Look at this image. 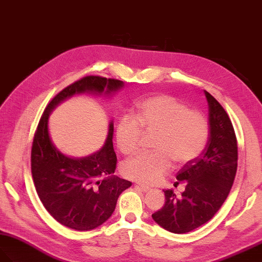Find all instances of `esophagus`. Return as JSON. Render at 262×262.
Here are the masks:
<instances>
[{
	"mask_svg": "<svg viewBox=\"0 0 262 262\" xmlns=\"http://www.w3.org/2000/svg\"><path fill=\"white\" fill-rule=\"evenodd\" d=\"M136 187L138 188V189H140L141 192H148V190L151 189V187L150 186H146V185H142V184H137L136 185Z\"/></svg>",
	"mask_w": 262,
	"mask_h": 262,
	"instance_id": "esophagus-1",
	"label": "esophagus"
}]
</instances>
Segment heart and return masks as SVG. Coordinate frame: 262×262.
I'll use <instances>...</instances> for the list:
<instances>
[{
	"mask_svg": "<svg viewBox=\"0 0 262 262\" xmlns=\"http://www.w3.org/2000/svg\"><path fill=\"white\" fill-rule=\"evenodd\" d=\"M144 133L157 132L152 153H139L122 166L125 178L153 184L171 171L173 160L185 165L204 150L208 139V122L201 112L189 110L183 102L166 95L153 96L137 105L134 117L119 120L116 139L119 150L136 152Z\"/></svg>",
	"mask_w": 262,
	"mask_h": 262,
	"instance_id": "1",
	"label": "heart"
}]
</instances>
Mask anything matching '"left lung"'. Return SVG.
Masks as SVG:
<instances>
[{"label":"left lung","mask_w":262,"mask_h":262,"mask_svg":"<svg viewBox=\"0 0 262 262\" xmlns=\"http://www.w3.org/2000/svg\"><path fill=\"white\" fill-rule=\"evenodd\" d=\"M204 93L209 108L206 147L176 175V183L186 184L182 196L164 190V206L152 214L155 223L174 234H185L210 221L227 199L237 172L234 126L222 104L206 90Z\"/></svg>","instance_id":"1"}]
</instances>
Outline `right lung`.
Here are the masks:
<instances>
[{
	"mask_svg": "<svg viewBox=\"0 0 262 262\" xmlns=\"http://www.w3.org/2000/svg\"><path fill=\"white\" fill-rule=\"evenodd\" d=\"M123 81L87 76L56 95L41 116L32 145V175L41 204L59 224L79 231L95 229L115 211L118 197L131 182L114 175L117 155L112 144L114 122L109 123L104 145L86 158L62 154L52 142L48 132L51 112L76 94H114Z\"/></svg>",
	"mask_w": 262,
	"mask_h": 262,
	"instance_id": "add662e5",
	"label": "right lung"
}]
</instances>
